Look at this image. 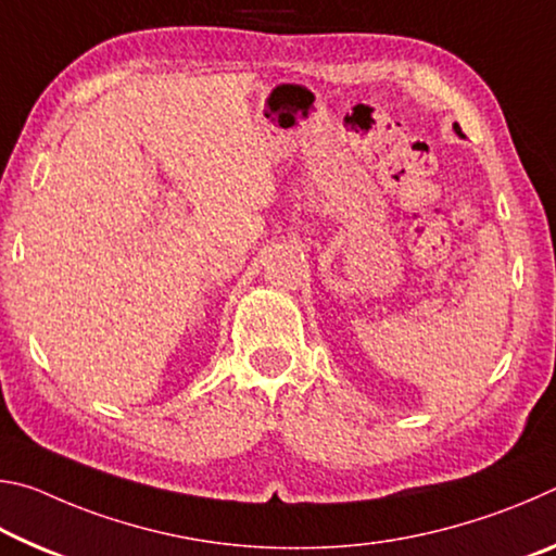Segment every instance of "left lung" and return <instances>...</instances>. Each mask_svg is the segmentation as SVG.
Wrapping results in <instances>:
<instances>
[{
	"label": "left lung",
	"mask_w": 556,
	"mask_h": 556,
	"mask_svg": "<svg viewBox=\"0 0 556 556\" xmlns=\"http://www.w3.org/2000/svg\"><path fill=\"white\" fill-rule=\"evenodd\" d=\"M454 129H456V131H458V135H460V127H458V125H454Z\"/></svg>",
	"instance_id": "obj_1"
}]
</instances>
